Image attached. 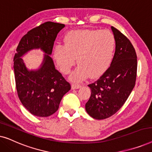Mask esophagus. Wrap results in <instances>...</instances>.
<instances>
[{
  "label": "esophagus",
  "instance_id": "obj_1",
  "mask_svg": "<svg viewBox=\"0 0 152 152\" xmlns=\"http://www.w3.org/2000/svg\"><path fill=\"white\" fill-rule=\"evenodd\" d=\"M80 88H81V86L79 84H72V86H71L72 89H78Z\"/></svg>",
  "mask_w": 152,
  "mask_h": 152
}]
</instances>
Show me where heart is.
I'll return each mask as SVG.
<instances>
[{
  "label": "heart",
  "instance_id": "obj_1",
  "mask_svg": "<svg viewBox=\"0 0 152 152\" xmlns=\"http://www.w3.org/2000/svg\"><path fill=\"white\" fill-rule=\"evenodd\" d=\"M116 41L108 30H72L64 37V45L54 48L53 58L64 74H68L77 62L80 64L70 79L82 82L91 75L101 76L111 65L115 55Z\"/></svg>",
  "mask_w": 152,
  "mask_h": 152
}]
</instances>
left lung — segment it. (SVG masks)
Segmentation results:
<instances>
[{
	"label": "left lung",
	"mask_w": 152,
	"mask_h": 152,
	"mask_svg": "<svg viewBox=\"0 0 152 152\" xmlns=\"http://www.w3.org/2000/svg\"><path fill=\"white\" fill-rule=\"evenodd\" d=\"M115 38L111 65L98 80L88 85L91 95L85 105L88 114L97 120L111 117L121 108L135 86L137 56L130 41L111 26Z\"/></svg>",
	"instance_id": "8db88e82"
}]
</instances>
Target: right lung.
<instances>
[{"label": "right lung", "mask_w": 152, "mask_h": 152, "mask_svg": "<svg viewBox=\"0 0 152 152\" xmlns=\"http://www.w3.org/2000/svg\"><path fill=\"white\" fill-rule=\"evenodd\" d=\"M65 25L46 22L33 28L18 43L14 57V72L18 96L23 107L35 116L48 117L59 109L70 84L56 70L50 55L56 37ZM45 54L37 69L29 70L21 57L32 49Z\"/></svg>", "instance_id": "1"}]
</instances>
